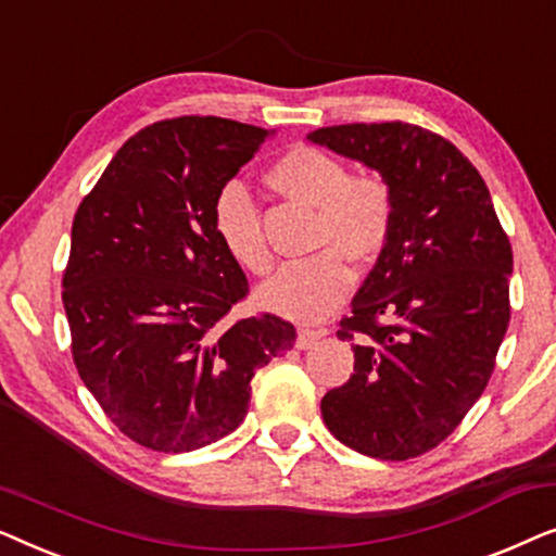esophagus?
I'll list each match as a JSON object with an SVG mask.
<instances>
[{"mask_svg":"<svg viewBox=\"0 0 556 556\" xmlns=\"http://www.w3.org/2000/svg\"><path fill=\"white\" fill-rule=\"evenodd\" d=\"M324 333H326L324 329H301L299 331V339H295V346H299V349H311L318 339L324 337Z\"/></svg>","mask_w":556,"mask_h":556,"instance_id":"esophagus-1","label":"esophagus"}]
</instances>
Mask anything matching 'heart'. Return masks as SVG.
Wrapping results in <instances>:
<instances>
[{"instance_id": "heart-1", "label": "heart", "mask_w": 556, "mask_h": 556, "mask_svg": "<svg viewBox=\"0 0 556 556\" xmlns=\"http://www.w3.org/2000/svg\"><path fill=\"white\" fill-rule=\"evenodd\" d=\"M273 192L316 210V255L280 265L261 288V303L280 316L316 321L331 314L352 286L349 261L371 263L392 235V189L379 174H349L341 159L314 147H293L265 172ZM212 227L227 255L263 276L270 270L261 212L240 181H227L212 204Z\"/></svg>"}]
</instances>
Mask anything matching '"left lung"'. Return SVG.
<instances>
[{"mask_svg":"<svg viewBox=\"0 0 556 556\" xmlns=\"http://www.w3.org/2000/svg\"><path fill=\"white\" fill-rule=\"evenodd\" d=\"M308 141L377 169L394 200L390 240L339 324L354 375L324 394V422L369 458H417L493 375L511 318V242L476 166L428 128L344 124Z\"/></svg>","mask_w":556,"mask_h":556,"instance_id":"left-lung-1","label":"left lung"}]
</instances>
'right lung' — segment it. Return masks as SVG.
I'll use <instances>...</instances> for the list:
<instances>
[{
    "instance_id": "obj_1",
    "label": "right lung",
    "mask_w": 556,
    "mask_h": 556,
    "mask_svg": "<svg viewBox=\"0 0 556 556\" xmlns=\"http://www.w3.org/2000/svg\"><path fill=\"white\" fill-rule=\"evenodd\" d=\"M270 134L217 116L159 121L75 212L63 273L73 362L109 420L151 451L230 435L250 379L295 341L270 314L219 326L248 278L217 240L212 204Z\"/></svg>"
}]
</instances>
